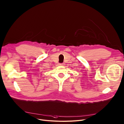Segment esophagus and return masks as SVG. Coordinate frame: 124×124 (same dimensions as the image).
I'll use <instances>...</instances> for the list:
<instances>
[{
  "label": "esophagus",
  "mask_w": 124,
  "mask_h": 124,
  "mask_svg": "<svg viewBox=\"0 0 124 124\" xmlns=\"http://www.w3.org/2000/svg\"><path fill=\"white\" fill-rule=\"evenodd\" d=\"M64 63H60V64H59V65H61V66H63V65H64Z\"/></svg>",
  "instance_id": "esophagus-1"
}]
</instances>
